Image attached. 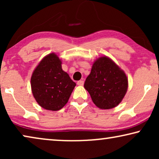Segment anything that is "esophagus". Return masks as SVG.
I'll use <instances>...</instances> for the list:
<instances>
[{
  "label": "esophagus",
  "mask_w": 159,
  "mask_h": 159,
  "mask_svg": "<svg viewBox=\"0 0 159 159\" xmlns=\"http://www.w3.org/2000/svg\"><path fill=\"white\" fill-rule=\"evenodd\" d=\"M77 84H78V85L82 86L84 84V81H83V80H80V81L77 82Z\"/></svg>",
  "instance_id": "1"
}]
</instances>
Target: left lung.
Wrapping results in <instances>:
<instances>
[{
  "mask_svg": "<svg viewBox=\"0 0 159 159\" xmlns=\"http://www.w3.org/2000/svg\"><path fill=\"white\" fill-rule=\"evenodd\" d=\"M84 87L97 107L110 109L122 101L127 91L128 79L111 58L102 56L93 63Z\"/></svg>",
  "mask_w": 159,
  "mask_h": 159,
  "instance_id": "1",
  "label": "left lung"
}]
</instances>
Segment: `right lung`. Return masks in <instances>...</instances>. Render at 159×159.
Masks as SVG:
<instances>
[{
	"label": "right lung",
	"instance_id": "1",
	"mask_svg": "<svg viewBox=\"0 0 159 159\" xmlns=\"http://www.w3.org/2000/svg\"><path fill=\"white\" fill-rule=\"evenodd\" d=\"M61 64L58 56L51 53L41 60L32 75V94L39 105L46 110L61 109L76 86L63 71Z\"/></svg>",
	"mask_w": 159,
	"mask_h": 159
}]
</instances>
